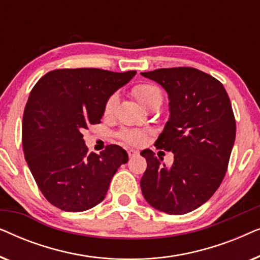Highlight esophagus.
<instances>
[{"instance_id": "esophagus-1", "label": "esophagus", "mask_w": 260, "mask_h": 260, "mask_svg": "<svg viewBox=\"0 0 260 260\" xmlns=\"http://www.w3.org/2000/svg\"><path fill=\"white\" fill-rule=\"evenodd\" d=\"M127 154H129V157H134V156L138 155V151L135 150V149H129V150H127Z\"/></svg>"}]
</instances>
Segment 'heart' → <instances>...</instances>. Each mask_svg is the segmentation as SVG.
I'll return each instance as SVG.
<instances>
[{
    "label": "heart",
    "mask_w": 260,
    "mask_h": 260,
    "mask_svg": "<svg viewBox=\"0 0 260 260\" xmlns=\"http://www.w3.org/2000/svg\"><path fill=\"white\" fill-rule=\"evenodd\" d=\"M133 93L135 95V98H136L143 106H147L149 103L154 101L155 98L162 97L161 92H159L158 88L151 84L137 85V86H135L133 88ZM117 101H118L117 94H112L111 97L106 101L105 106H104L105 115H111V113L115 111ZM122 138L124 141L129 142L131 144H141L142 142L144 141L145 134L142 133V131H136V130L124 131L122 134Z\"/></svg>",
    "instance_id": "b5f03b06"
}]
</instances>
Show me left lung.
I'll list each match as a JSON object with an SVG mask.
<instances>
[{
  "mask_svg": "<svg viewBox=\"0 0 260 260\" xmlns=\"http://www.w3.org/2000/svg\"><path fill=\"white\" fill-rule=\"evenodd\" d=\"M141 74L168 93L169 118L155 147L174 154L166 167L149 149L141 152L148 165L142 194L157 211L186 214L212 198L226 174L236 140L229 94L219 80L191 67Z\"/></svg>",
  "mask_w": 260,
  "mask_h": 260,
  "instance_id": "1",
  "label": "left lung"
}]
</instances>
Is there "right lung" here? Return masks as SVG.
<instances>
[{
	"label": "right lung",
	"instance_id": "right-lung-1",
	"mask_svg": "<svg viewBox=\"0 0 260 260\" xmlns=\"http://www.w3.org/2000/svg\"><path fill=\"white\" fill-rule=\"evenodd\" d=\"M135 76L136 71L54 70L30 91L22 122L24 158L41 193L61 211L97 206L129 159L116 144L87 154L83 131L101 123L106 101Z\"/></svg>",
	"mask_w": 260,
	"mask_h": 260
}]
</instances>
